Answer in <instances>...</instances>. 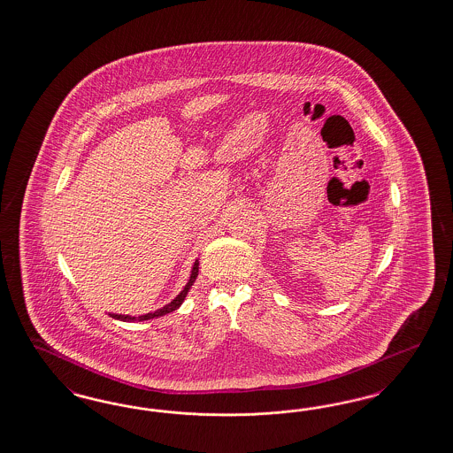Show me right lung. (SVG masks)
I'll return each instance as SVG.
<instances>
[{
  "label": "right lung",
  "mask_w": 453,
  "mask_h": 453,
  "mask_svg": "<svg viewBox=\"0 0 453 453\" xmlns=\"http://www.w3.org/2000/svg\"><path fill=\"white\" fill-rule=\"evenodd\" d=\"M197 274H199V263H196V265H194V270H192V274H190V280H188L187 287L181 290L180 295H179L173 302H170L166 307L157 310L155 313H146V315H142V317H127V315H114V313H111V317H112V319H118V320H125V322H143V320H150V319H155V317L166 315V313H170V311H173V310H177V308L180 307L181 303H183V300H185L187 291L190 290V287L194 285V281H196Z\"/></svg>",
  "instance_id": "obj_1"
}]
</instances>
